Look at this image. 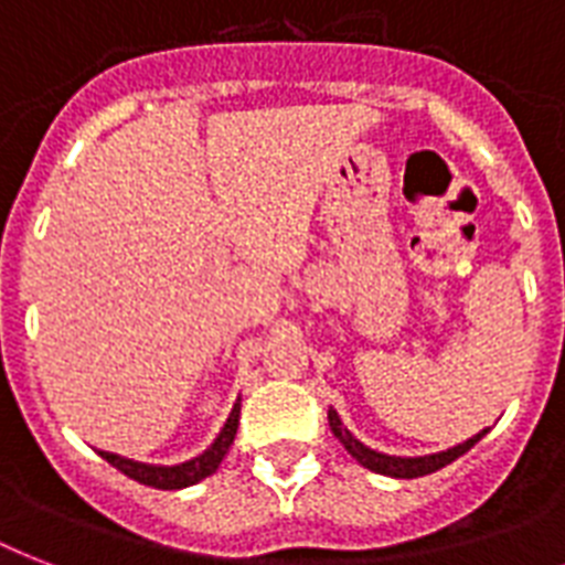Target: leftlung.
Returning a JSON list of instances; mask_svg holds the SVG:
<instances>
[{"instance_id":"8db88e82","label":"left lung","mask_w":565,"mask_h":565,"mask_svg":"<svg viewBox=\"0 0 565 565\" xmlns=\"http://www.w3.org/2000/svg\"><path fill=\"white\" fill-rule=\"evenodd\" d=\"M328 425H331L334 437L343 443L345 451H349V455H352L358 463L366 466L370 472L386 475V478H422V475L437 472V469L448 466L460 455H466V451H469V448H472L478 439L490 434V428H483V430H478L475 437L466 439V443H460V446H451V448H446V451H437V455L395 457V455H384V451H375V448H370V446H363L361 439L354 437L352 430L345 428L343 419H340V413H337L334 407H328Z\"/></svg>"}]
</instances>
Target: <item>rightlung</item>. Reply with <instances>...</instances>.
I'll return each mask as SVG.
<instances>
[{"label":"right lung","mask_w":565,"mask_h":565,"mask_svg":"<svg viewBox=\"0 0 565 565\" xmlns=\"http://www.w3.org/2000/svg\"><path fill=\"white\" fill-rule=\"evenodd\" d=\"M239 425V398L231 407L228 419L222 425V430L216 434L211 446L204 448L202 455L190 457L184 463L175 466H161V463H140V460H131V457L114 455V451H99V457H105L110 466H117L119 472L135 478V481L146 483V487H154V490H184V487H193V483L204 481L207 475H213L220 469L222 457L228 455L231 443L237 437Z\"/></svg>","instance_id":"obj_1"}]
</instances>
